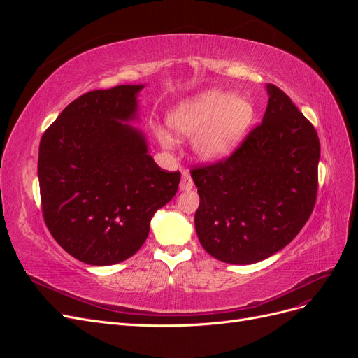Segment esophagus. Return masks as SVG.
I'll list each match as a JSON object with an SVG mask.
<instances>
[{
	"instance_id": "obj_1",
	"label": "esophagus",
	"mask_w": 358,
	"mask_h": 358,
	"mask_svg": "<svg viewBox=\"0 0 358 358\" xmlns=\"http://www.w3.org/2000/svg\"><path fill=\"white\" fill-rule=\"evenodd\" d=\"M179 188L180 191H189L194 188V182H192V178L188 171H183L182 173V179H180V183H179Z\"/></svg>"
}]
</instances>
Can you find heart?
Listing matches in <instances>:
<instances>
[{
    "label": "heart",
    "mask_w": 358,
    "mask_h": 358,
    "mask_svg": "<svg viewBox=\"0 0 358 358\" xmlns=\"http://www.w3.org/2000/svg\"><path fill=\"white\" fill-rule=\"evenodd\" d=\"M255 109L246 96L210 90L182 101L169 115V124L182 137L194 138V152L203 161L229 157L251 128ZM159 143L170 149L175 137L157 128Z\"/></svg>",
    "instance_id": "1"
}]
</instances>
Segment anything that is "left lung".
Returning <instances> with one entry per match:
<instances>
[{"label":"left lung","instance_id":"1","mask_svg":"<svg viewBox=\"0 0 358 358\" xmlns=\"http://www.w3.org/2000/svg\"><path fill=\"white\" fill-rule=\"evenodd\" d=\"M263 122L234 152L191 170L200 206L196 231L206 252L252 264L285 248L317 201L320 138L289 96L268 83Z\"/></svg>","mask_w":358,"mask_h":358}]
</instances>
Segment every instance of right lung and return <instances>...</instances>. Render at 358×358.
Returning a JSON list of instances; mask_svg holds the SVG:
<instances>
[{
    "mask_svg": "<svg viewBox=\"0 0 358 358\" xmlns=\"http://www.w3.org/2000/svg\"><path fill=\"white\" fill-rule=\"evenodd\" d=\"M143 85L80 95L40 140L43 218L59 246L79 262L112 266L145 243L154 213L178 191L179 171L148 154L137 117Z\"/></svg>",
    "mask_w": 358,
    "mask_h": 358,
    "instance_id": "add662e5",
    "label": "right lung"
}]
</instances>
